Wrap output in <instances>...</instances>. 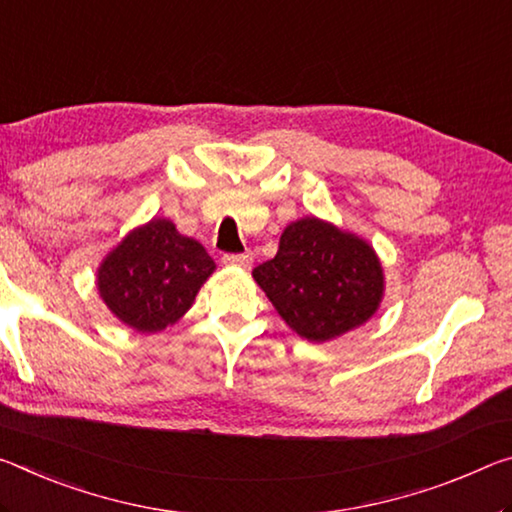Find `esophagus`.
I'll return each mask as SVG.
<instances>
[{
	"instance_id": "obj_1",
	"label": "esophagus",
	"mask_w": 512,
	"mask_h": 512,
	"mask_svg": "<svg viewBox=\"0 0 512 512\" xmlns=\"http://www.w3.org/2000/svg\"><path fill=\"white\" fill-rule=\"evenodd\" d=\"M223 264H227V266H237V269H250V266H253V253L223 255Z\"/></svg>"
}]
</instances>
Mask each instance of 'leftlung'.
<instances>
[{
    "label": "left lung",
    "instance_id": "obj_1",
    "mask_svg": "<svg viewBox=\"0 0 512 512\" xmlns=\"http://www.w3.org/2000/svg\"><path fill=\"white\" fill-rule=\"evenodd\" d=\"M278 314L300 337L326 342L378 310L383 269L369 243L319 218L291 223L278 255L253 271Z\"/></svg>",
    "mask_w": 512,
    "mask_h": 512
}]
</instances>
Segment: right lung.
Returning <instances> with one entry per match:
<instances>
[{
	"instance_id": "add662e5",
	"label": "right lung",
	"mask_w": 512,
	"mask_h": 512,
	"mask_svg": "<svg viewBox=\"0 0 512 512\" xmlns=\"http://www.w3.org/2000/svg\"><path fill=\"white\" fill-rule=\"evenodd\" d=\"M212 271L214 259L196 239L182 237L166 218H154L104 259L97 287L129 328L157 332L189 310Z\"/></svg>"
}]
</instances>
